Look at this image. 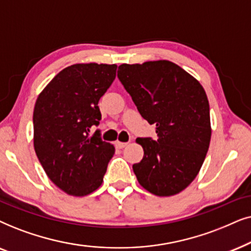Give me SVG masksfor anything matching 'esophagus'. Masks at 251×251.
Here are the masks:
<instances>
[{
    "label": "esophagus",
    "mask_w": 251,
    "mask_h": 251,
    "mask_svg": "<svg viewBox=\"0 0 251 251\" xmlns=\"http://www.w3.org/2000/svg\"><path fill=\"white\" fill-rule=\"evenodd\" d=\"M128 143L127 142H120V141H117L116 142V146H117V148H119V149H123V148H125L126 146H127Z\"/></svg>",
    "instance_id": "obj_1"
}]
</instances>
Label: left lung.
<instances>
[{"mask_svg": "<svg viewBox=\"0 0 251 251\" xmlns=\"http://www.w3.org/2000/svg\"><path fill=\"white\" fill-rule=\"evenodd\" d=\"M118 78L157 139L138 138L136 179L157 196L182 192L199 175L211 140L210 106L198 80L170 61L122 64Z\"/></svg>", "mask_w": 251, "mask_h": 251, "instance_id": "obj_1", "label": "left lung"}]
</instances>
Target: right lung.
I'll return each instance as SVG.
<instances>
[{
	"instance_id": "right-lung-1",
	"label": "right lung",
	"mask_w": 251,
	"mask_h": 251,
	"mask_svg": "<svg viewBox=\"0 0 251 251\" xmlns=\"http://www.w3.org/2000/svg\"><path fill=\"white\" fill-rule=\"evenodd\" d=\"M116 64H73L40 93L33 112L34 150L48 178L72 196H86L102 185L111 143L89 136L101 120L100 99L116 78Z\"/></svg>"
}]
</instances>
